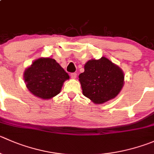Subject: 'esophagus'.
<instances>
[{"label": "esophagus", "instance_id": "1", "mask_svg": "<svg viewBox=\"0 0 154 154\" xmlns=\"http://www.w3.org/2000/svg\"><path fill=\"white\" fill-rule=\"evenodd\" d=\"M70 75H71V79H73V80L76 79V77H77V74H76V73H71Z\"/></svg>", "mask_w": 154, "mask_h": 154}]
</instances>
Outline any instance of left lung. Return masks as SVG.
Wrapping results in <instances>:
<instances>
[{
  "mask_svg": "<svg viewBox=\"0 0 154 154\" xmlns=\"http://www.w3.org/2000/svg\"><path fill=\"white\" fill-rule=\"evenodd\" d=\"M83 94L95 104H103L117 96L124 84L120 67L105 57L91 59L79 75Z\"/></svg>",
  "mask_w": 154,
  "mask_h": 154,
  "instance_id": "1",
  "label": "left lung"
}]
</instances>
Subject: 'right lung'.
I'll return each mask as SVG.
<instances>
[{
	"instance_id": "right-lung-1",
	"label": "right lung",
	"mask_w": 154,
	"mask_h": 154,
	"mask_svg": "<svg viewBox=\"0 0 154 154\" xmlns=\"http://www.w3.org/2000/svg\"><path fill=\"white\" fill-rule=\"evenodd\" d=\"M68 79V73L51 58L37 59L24 72L28 90L43 99H50L58 95L63 83Z\"/></svg>"
}]
</instances>
